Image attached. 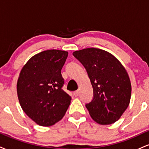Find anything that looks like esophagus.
Instances as JSON below:
<instances>
[{"label":"esophagus","instance_id":"34e87169","mask_svg":"<svg viewBox=\"0 0 149 149\" xmlns=\"http://www.w3.org/2000/svg\"><path fill=\"white\" fill-rule=\"evenodd\" d=\"M73 95H74L75 97H78V95H79V91H76V92H73Z\"/></svg>","mask_w":149,"mask_h":149}]
</instances>
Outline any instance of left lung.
<instances>
[{"mask_svg": "<svg viewBox=\"0 0 149 149\" xmlns=\"http://www.w3.org/2000/svg\"><path fill=\"white\" fill-rule=\"evenodd\" d=\"M73 55L84 66L93 88V99L85 104L92 118L100 125L115 123L131 97L130 80L124 66L111 53L99 48L75 51Z\"/></svg>", "mask_w": 149, "mask_h": 149, "instance_id": "left-lung-1", "label": "left lung"}]
</instances>
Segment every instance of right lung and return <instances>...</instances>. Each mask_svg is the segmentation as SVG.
I'll use <instances>...</instances> for the list:
<instances>
[{"instance_id": "1", "label": "right lung", "mask_w": 149, "mask_h": 149, "mask_svg": "<svg viewBox=\"0 0 149 149\" xmlns=\"http://www.w3.org/2000/svg\"><path fill=\"white\" fill-rule=\"evenodd\" d=\"M68 52L49 49L32 57L21 70L17 84L22 109L36 123L51 126L66 113L71 97L63 90L61 71Z\"/></svg>"}]
</instances>
